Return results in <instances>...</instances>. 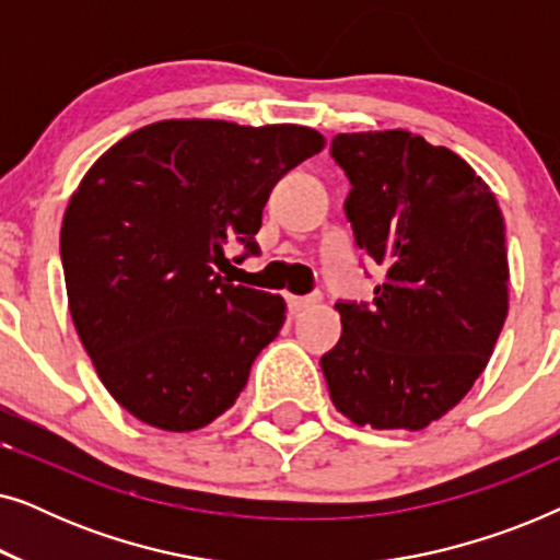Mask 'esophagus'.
<instances>
[{"instance_id": "34e87169", "label": "esophagus", "mask_w": 560, "mask_h": 560, "mask_svg": "<svg viewBox=\"0 0 560 560\" xmlns=\"http://www.w3.org/2000/svg\"><path fill=\"white\" fill-rule=\"evenodd\" d=\"M313 303H318V295H288L290 313H301L305 308H311Z\"/></svg>"}]
</instances>
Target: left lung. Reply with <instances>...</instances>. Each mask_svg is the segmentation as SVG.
Returning a JSON list of instances; mask_svg holds the SVG:
<instances>
[{"mask_svg": "<svg viewBox=\"0 0 560 560\" xmlns=\"http://www.w3.org/2000/svg\"><path fill=\"white\" fill-rule=\"evenodd\" d=\"M354 242L385 267L372 303L339 301L320 357L351 423L420 431L462 402L508 318V236L497 198L456 152L402 129L336 135Z\"/></svg>", "mask_w": 560, "mask_h": 560, "instance_id": "8db88e82", "label": "left lung"}]
</instances>
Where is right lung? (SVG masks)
<instances>
[{"instance_id": "1", "label": "right lung", "mask_w": 560, "mask_h": 560, "mask_svg": "<svg viewBox=\"0 0 560 560\" xmlns=\"http://www.w3.org/2000/svg\"><path fill=\"white\" fill-rule=\"evenodd\" d=\"M324 148L316 129L167 119L83 175L60 229L68 305L98 380L127 412L196 431L229 410L280 334V295L221 278L257 255L275 183Z\"/></svg>"}]
</instances>
